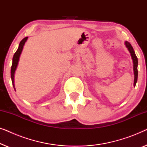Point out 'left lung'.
Wrapping results in <instances>:
<instances>
[{
	"label": "left lung",
	"instance_id": "obj_1",
	"mask_svg": "<svg viewBox=\"0 0 147 147\" xmlns=\"http://www.w3.org/2000/svg\"><path fill=\"white\" fill-rule=\"evenodd\" d=\"M125 45L126 47L128 48V51H130V55H131L132 59L133 60V64H134V86H136V82H137V78H138V69H137V66H138V59L136 57L135 53L133 49V47L131 45L129 42L126 41Z\"/></svg>",
	"mask_w": 147,
	"mask_h": 147
}]
</instances>
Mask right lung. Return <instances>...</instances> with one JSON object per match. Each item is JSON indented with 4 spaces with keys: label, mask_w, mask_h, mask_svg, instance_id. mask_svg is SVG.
<instances>
[{
    "label": "right lung",
    "mask_w": 147,
    "mask_h": 147,
    "mask_svg": "<svg viewBox=\"0 0 147 147\" xmlns=\"http://www.w3.org/2000/svg\"><path fill=\"white\" fill-rule=\"evenodd\" d=\"M27 38H28L27 37H25L23 39H22V41L21 42H20L19 48H18L17 51L15 52V53L14 54V56L13 58V63H12V66H11V74L12 83H13V85L14 87H15V86H14V75H15V71L16 70V68H17V66L18 65V62H19L20 55H21L22 50H23V48L24 45H25V43L27 40Z\"/></svg>",
    "instance_id": "1"
}]
</instances>
